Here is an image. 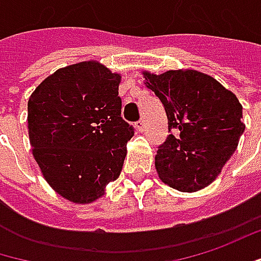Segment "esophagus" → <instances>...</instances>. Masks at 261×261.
Masks as SVG:
<instances>
[{
    "mask_svg": "<svg viewBox=\"0 0 261 261\" xmlns=\"http://www.w3.org/2000/svg\"><path fill=\"white\" fill-rule=\"evenodd\" d=\"M136 128H137L139 131L145 130V128H146V121H145V119H140V121H139V122L136 124Z\"/></svg>",
    "mask_w": 261,
    "mask_h": 261,
    "instance_id": "1",
    "label": "esophagus"
}]
</instances>
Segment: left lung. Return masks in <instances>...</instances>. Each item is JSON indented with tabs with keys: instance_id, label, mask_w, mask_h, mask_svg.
Listing matches in <instances>:
<instances>
[{
	"instance_id": "8db88e82",
	"label": "left lung",
	"mask_w": 261,
	"mask_h": 261,
	"mask_svg": "<svg viewBox=\"0 0 261 261\" xmlns=\"http://www.w3.org/2000/svg\"><path fill=\"white\" fill-rule=\"evenodd\" d=\"M150 88L164 105L168 134L155 156L158 176L180 192L207 188L220 174L237 150L245 130L242 106L237 96L213 76L198 70L143 72Z\"/></svg>"
}]
</instances>
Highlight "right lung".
I'll return each instance as SVG.
<instances>
[{"mask_svg":"<svg viewBox=\"0 0 261 261\" xmlns=\"http://www.w3.org/2000/svg\"><path fill=\"white\" fill-rule=\"evenodd\" d=\"M121 75L90 60L56 70L28 101L32 153L68 201L88 204L119 177L134 128L121 118Z\"/></svg>","mask_w":261,"mask_h":261,"instance_id":"obj_1","label":"right lung"}]
</instances>
